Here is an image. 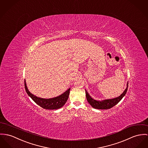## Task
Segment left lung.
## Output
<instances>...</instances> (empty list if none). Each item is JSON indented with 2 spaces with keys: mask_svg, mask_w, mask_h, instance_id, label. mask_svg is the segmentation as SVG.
<instances>
[{
  "mask_svg": "<svg viewBox=\"0 0 148 148\" xmlns=\"http://www.w3.org/2000/svg\"><path fill=\"white\" fill-rule=\"evenodd\" d=\"M127 88H125V91L123 92V93L119 96L118 97L112 99H109V100H103L101 101H96L94 99H93L91 96L89 95L88 93L87 92V91H86V98L87 100L88 101V102H89V103L91 105V106L95 108V109H110L112 107H113L115 105H116L118 102H119L125 96V93L128 90V83H127Z\"/></svg>",
  "mask_w": 148,
  "mask_h": 148,
  "instance_id": "8db88e82",
  "label": "left lung"
}]
</instances>
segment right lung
Wrapping results in <instances>:
<instances>
[{"instance_id":"right-lung-1","label":"right lung","mask_w":148,"mask_h":148,"mask_svg":"<svg viewBox=\"0 0 148 148\" xmlns=\"http://www.w3.org/2000/svg\"><path fill=\"white\" fill-rule=\"evenodd\" d=\"M25 88L26 93L27 95L33 99V100L35 102L36 104L43 108V109H50V110H53V109H58L62 106H63L66 102L67 101L68 99L69 95L70 93V88H69L66 92H65L63 94L61 95L55 97L52 99H45L38 97L36 96H34L32 93H31L28 90L26 82L25 80Z\"/></svg>"}]
</instances>
